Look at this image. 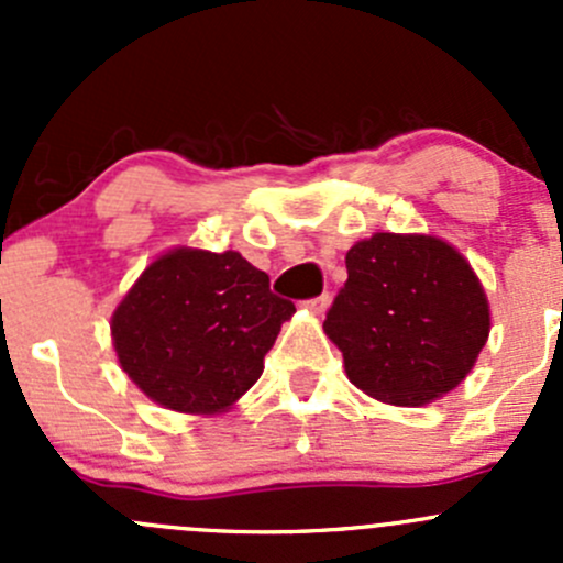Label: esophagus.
<instances>
[{
	"label": "esophagus",
	"instance_id": "esophagus-1",
	"mask_svg": "<svg viewBox=\"0 0 563 563\" xmlns=\"http://www.w3.org/2000/svg\"><path fill=\"white\" fill-rule=\"evenodd\" d=\"M329 302H332V297H329V294L323 291L321 297H316V299H308V302H305V308H308L310 313H323V310L329 308Z\"/></svg>",
	"mask_w": 563,
	"mask_h": 563
}]
</instances>
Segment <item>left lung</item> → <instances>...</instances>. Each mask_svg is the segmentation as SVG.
Returning a JSON list of instances; mask_svg holds the SVG:
<instances>
[{"instance_id":"1","label":"left lung","mask_w":563,"mask_h":563,"mask_svg":"<svg viewBox=\"0 0 563 563\" xmlns=\"http://www.w3.org/2000/svg\"><path fill=\"white\" fill-rule=\"evenodd\" d=\"M349 280L323 332L351 384L391 406L455 389L490 334V308L468 261L424 234H373L345 253Z\"/></svg>"}]
</instances>
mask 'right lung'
Listing matches in <instances>:
<instances>
[{"instance_id": "1", "label": "right lung", "mask_w": 563, "mask_h": 563, "mask_svg": "<svg viewBox=\"0 0 563 563\" xmlns=\"http://www.w3.org/2000/svg\"><path fill=\"white\" fill-rule=\"evenodd\" d=\"M297 308L236 250L176 247L152 261L111 316L119 365L161 406L220 413L264 373Z\"/></svg>"}]
</instances>
